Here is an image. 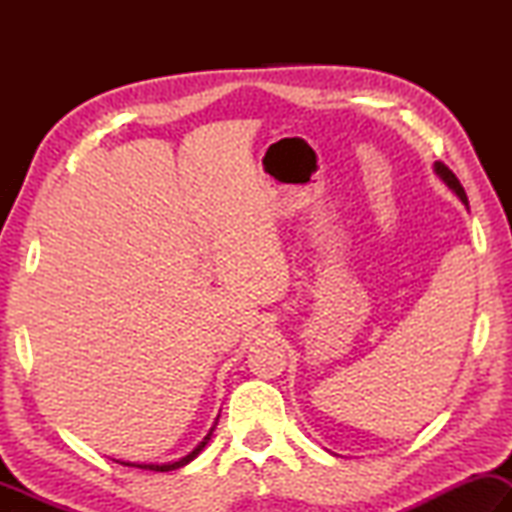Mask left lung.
I'll return each instance as SVG.
<instances>
[{"label":"left lung","instance_id":"8db88e82","mask_svg":"<svg viewBox=\"0 0 512 512\" xmlns=\"http://www.w3.org/2000/svg\"><path fill=\"white\" fill-rule=\"evenodd\" d=\"M433 171H436V173H438V178L443 180V183H445L449 189H452V192H454L458 198H461V201L467 205V194H465V189H463V185H461V183H458V178L454 176L452 169L445 167L443 162H433Z\"/></svg>","mask_w":512,"mask_h":512}]
</instances>
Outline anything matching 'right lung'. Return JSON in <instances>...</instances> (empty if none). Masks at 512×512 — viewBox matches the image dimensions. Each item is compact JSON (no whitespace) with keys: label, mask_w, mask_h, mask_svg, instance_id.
<instances>
[{"label":"right lung","mask_w":512,"mask_h":512,"mask_svg":"<svg viewBox=\"0 0 512 512\" xmlns=\"http://www.w3.org/2000/svg\"><path fill=\"white\" fill-rule=\"evenodd\" d=\"M212 431H214V427L210 429V433H207V436L203 438V443L198 445L194 452H189L187 456H183L180 458V461H173V463H162V465H153V463H126V461H119L121 465H133V467H140V470H153V472H171V470H178V467H183V465H187L189 461H194V458L201 454V449L207 445V440H210V436H212Z\"/></svg>","instance_id":"1"}]
</instances>
